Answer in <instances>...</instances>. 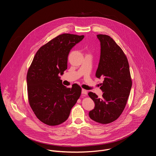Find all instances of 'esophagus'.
<instances>
[{
	"label": "esophagus",
	"mask_w": 156,
	"mask_h": 156,
	"mask_svg": "<svg viewBox=\"0 0 156 156\" xmlns=\"http://www.w3.org/2000/svg\"><path fill=\"white\" fill-rule=\"evenodd\" d=\"M81 93H82V94H83V95H87V91L86 90H84V89H83V90H82Z\"/></svg>",
	"instance_id": "1"
}]
</instances>
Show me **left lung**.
<instances>
[{"label":"left lung","mask_w":156,"mask_h":156,"mask_svg":"<svg viewBox=\"0 0 156 156\" xmlns=\"http://www.w3.org/2000/svg\"><path fill=\"white\" fill-rule=\"evenodd\" d=\"M101 42V57L96 76L104 78L100 87L102 98L92 92L88 93L95 103L89 112L94 121L108 124L116 120L126 106L132 86L127 57L114 40L108 35L98 34Z\"/></svg>","instance_id":"1"}]
</instances>
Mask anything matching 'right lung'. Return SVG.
Segmentation results:
<instances>
[{"instance_id": "obj_1", "label": "right lung", "mask_w": 156, "mask_h": 156, "mask_svg": "<svg viewBox=\"0 0 156 156\" xmlns=\"http://www.w3.org/2000/svg\"><path fill=\"white\" fill-rule=\"evenodd\" d=\"M83 38V35L69 33L58 35L39 49L28 69L29 104L36 117L44 124L55 126L66 121L81 96L79 85L66 87L58 74L62 75L67 69L70 50Z\"/></svg>"}]
</instances>
